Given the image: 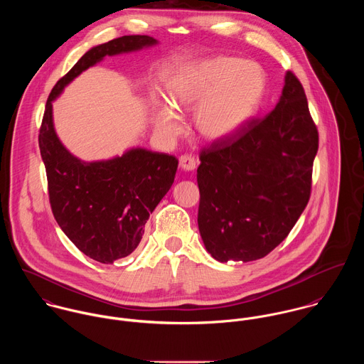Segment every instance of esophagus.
<instances>
[{
    "instance_id": "esophagus-1",
    "label": "esophagus",
    "mask_w": 364,
    "mask_h": 364,
    "mask_svg": "<svg viewBox=\"0 0 364 364\" xmlns=\"http://www.w3.org/2000/svg\"><path fill=\"white\" fill-rule=\"evenodd\" d=\"M179 165L183 171H193L196 168V159L191 156H182L179 158Z\"/></svg>"
}]
</instances>
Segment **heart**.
I'll return each instance as SVG.
<instances>
[{
	"instance_id": "b5f03b06",
	"label": "heart",
	"mask_w": 364,
	"mask_h": 364,
	"mask_svg": "<svg viewBox=\"0 0 364 364\" xmlns=\"http://www.w3.org/2000/svg\"><path fill=\"white\" fill-rule=\"evenodd\" d=\"M266 78L259 64L217 55L182 68L168 85L172 106H156V129L166 137L181 133L178 114L193 110V126L208 141H221L238 133L258 112Z\"/></svg>"
}]
</instances>
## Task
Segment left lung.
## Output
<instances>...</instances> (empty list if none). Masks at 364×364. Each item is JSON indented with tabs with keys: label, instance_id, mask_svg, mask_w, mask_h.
<instances>
[{
	"label": "left lung",
	"instance_id": "8db88e82",
	"mask_svg": "<svg viewBox=\"0 0 364 364\" xmlns=\"http://www.w3.org/2000/svg\"><path fill=\"white\" fill-rule=\"evenodd\" d=\"M318 130L299 78L263 119L200 153L198 224L218 262L260 259L291 231L311 195Z\"/></svg>",
	"mask_w": 364,
	"mask_h": 364
}]
</instances>
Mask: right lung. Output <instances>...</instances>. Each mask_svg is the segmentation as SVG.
Returning a JSON list of instances; mask_svg holds the SVG:
<instances>
[{
  "mask_svg": "<svg viewBox=\"0 0 364 364\" xmlns=\"http://www.w3.org/2000/svg\"><path fill=\"white\" fill-rule=\"evenodd\" d=\"M156 43L147 35H130L90 49L53 87L41 126L39 149L53 215L82 254L105 264L137 248L150 214L173 183L178 159L137 147L110 159L81 161L55 134L53 101L106 55L137 52Z\"/></svg>",
  "mask_w": 364,
  "mask_h": 364,
  "instance_id": "right-lung-1",
  "label": "right lung"
}]
</instances>
